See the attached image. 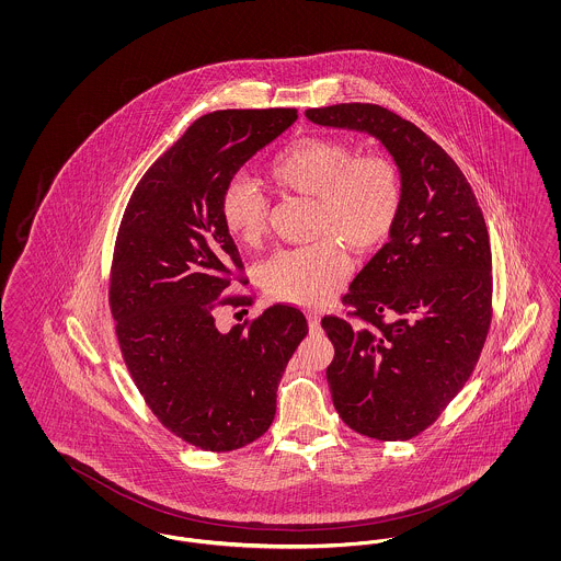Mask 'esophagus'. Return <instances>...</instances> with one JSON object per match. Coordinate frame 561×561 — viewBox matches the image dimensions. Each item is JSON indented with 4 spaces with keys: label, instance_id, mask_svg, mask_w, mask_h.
<instances>
[{
    "label": "esophagus",
    "instance_id": "esophagus-1",
    "mask_svg": "<svg viewBox=\"0 0 561 561\" xmlns=\"http://www.w3.org/2000/svg\"><path fill=\"white\" fill-rule=\"evenodd\" d=\"M307 318H309V325H311V330H313V332H320L321 311L313 309V311H309V316H307Z\"/></svg>",
    "mask_w": 561,
    "mask_h": 561
}]
</instances>
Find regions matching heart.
<instances>
[{
	"label": "heart",
	"mask_w": 561,
	"mask_h": 561,
	"mask_svg": "<svg viewBox=\"0 0 561 561\" xmlns=\"http://www.w3.org/2000/svg\"><path fill=\"white\" fill-rule=\"evenodd\" d=\"M271 174L284 187L318 199L320 236L336 233L357 250L385 241L400 213L401 179L393 160L382 153L355 156L341 140L305 138L273 161ZM220 216L233 238L256 243L265 231V197L248 176L238 174L222 191ZM347 267L345 245L323 238L271 256L263 284L277 300L316 305L336 290Z\"/></svg>",
	"instance_id": "1"
}]
</instances>
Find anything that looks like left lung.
Segmentation results:
<instances>
[{
    "label": "left lung",
    "instance_id": "left-lung-1",
    "mask_svg": "<svg viewBox=\"0 0 561 561\" xmlns=\"http://www.w3.org/2000/svg\"><path fill=\"white\" fill-rule=\"evenodd\" d=\"M305 115L323 128L370 134L400 170L389 241L351 282L348 316L321 325L334 345L325 378L341 419L374 439H410L480 359L492 318L485 220L453 158L393 111L345 103Z\"/></svg>",
    "mask_w": 561,
    "mask_h": 561
}]
</instances>
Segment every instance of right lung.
<instances>
[{
	"mask_svg": "<svg viewBox=\"0 0 561 561\" xmlns=\"http://www.w3.org/2000/svg\"><path fill=\"white\" fill-rule=\"evenodd\" d=\"M296 117V108L199 117L138 181L119 225L108 300L124 362L161 425L202 450H238L271 427L282 374L309 332L290 305L216 328V311L233 302L220 296L243 268L220 216L222 191Z\"/></svg>",
	"mask_w": 561,
	"mask_h": 561,
	"instance_id": "add662e5",
	"label": "right lung"
}]
</instances>
